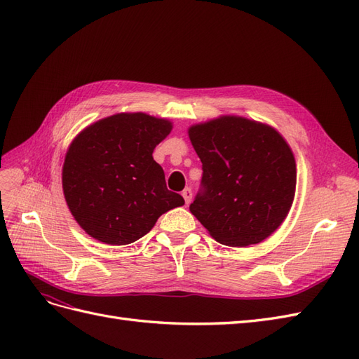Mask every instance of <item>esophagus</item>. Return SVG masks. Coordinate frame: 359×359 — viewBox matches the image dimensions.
I'll return each mask as SVG.
<instances>
[{"label":"esophagus","mask_w":359,"mask_h":359,"mask_svg":"<svg viewBox=\"0 0 359 359\" xmlns=\"http://www.w3.org/2000/svg\"><path fill=\"white\" fill-rule=\"evenodd\" d=\"M181 194H182V198H184V201H186V203L189 205V203L191 202V198H193V191H191V189H190V187H187V189H184Z\"/></svg>","instance_id":"esophagus-1"}]
</instances>
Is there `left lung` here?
I'll return each instance as SVG.
<instances>
[{
  "instance_id": "1",
  "label": "left lung",
  "mask_w": 359,
  "mask_h": 359,
  "mask_svg": "<svg viewBox=\"0 0 359 359\" xmlns=\"http://www.w3.org/2000/svg\"><path fill=\"white\" fill-rule=\"evenodd\" d=\"M202 161L191 214L220 244L264 241L283 223L297 186V165L286 140L265 124L222 116L189 130Z\"/></svg>"
}]
</instances>
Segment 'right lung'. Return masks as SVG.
Listing matches in <instances>:
<instances>
[{
  "label": "right lung",
  "instance_id": "obj_1",
  "mask_svg": "<svg viewBox=\"0 0 359 359\" xmlns=\"http://www.w3.org/2000/svg\"><path fill=\"white\" fill-rule=\"evenodd\" d=\"M172 130L166 119L116 114L86 127L66 154L62 190L69 210L95 240L126 245L147 235L157 219L184 205L168 190L154 148Z\"/></svg>",
  "mask_w": 359,
  "mask_h": 359
}]
</instances>
